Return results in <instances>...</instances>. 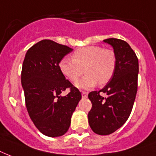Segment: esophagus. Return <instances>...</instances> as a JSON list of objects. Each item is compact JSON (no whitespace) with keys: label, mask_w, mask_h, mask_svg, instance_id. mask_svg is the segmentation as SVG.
Instances as JSON below:
<instances>
[{"label":"esophagus","mask_w":156,"mask_h":156,"mask_svg":"<svg viewBox=\"0 0 156 156\" xmlns=\"http://www.w3.org/2000/svg\"><path fill=\"white\" fill-rule=\"evenodd\" d=\"M87 97H88V93L84 91L82 92V98H86Z\"/></svg>","instance_id":"obj_1"}]
</instances>
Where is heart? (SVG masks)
<instances>
[{"label": "heart", "instance_id": "obj_1", "mask_svg": "<svg viewBox=\"0 0 156 156\" xmlns=\"http://www.w3.org/2000/svg\"><path fill=\"white\" fill-rule=\"evenodd\" d=\"M117 65L116 54L111 49L98 45L83 47L72 54V58L64 57L60 60V72L71 82H76L83 74L86 75L76 86L79 89H90L98 83L103 85L111 80Z\"/></svg>", "mask_w": 156, "mask_h": 156}]
</instances>
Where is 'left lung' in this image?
<instances>
[{
    "instance_id": "obj_1",
    "label": "left lung",
    "mask_w": 156,
    "mask_h": 156,
    "mask_svg": "<svg viewBox=\"0 0 156 156\" xmlns=\"http://www.w3.org/2000/svg\"><path fill=\"white\" fill-rule=\"evenodd\" d=\"M103 41L113 47L117 58L116 69L103 89L88 95L92 102L88 119L95 133L108 135L121 127L132 112L137 90L138 59L126 41L115 38ZM100 91L107 96H101Z\"/></svg>"
}]
</instances>
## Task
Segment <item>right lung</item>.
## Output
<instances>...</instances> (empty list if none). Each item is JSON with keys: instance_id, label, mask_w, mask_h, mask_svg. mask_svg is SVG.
Instances as JSON below:
<instances>
[{"instance_id": "add662e5", "label": "right lung", "mask_w": 156, "mask_h": 156, "mask_svg": "<svg viewBox=\"0 0 156 156\" xmlns=\"http://www.w3.org/2000/svg\"><path fill=\"white\" fill-rule=\"evenodd\" d=\"M73 49L43 40L27 50L22 68L21 83L29 116L40 132L48 137L65 134L81 99L79 89L66 80L58 63ZM69 88L66 96L61 92Z\"/></svg>"}]
</instances>
